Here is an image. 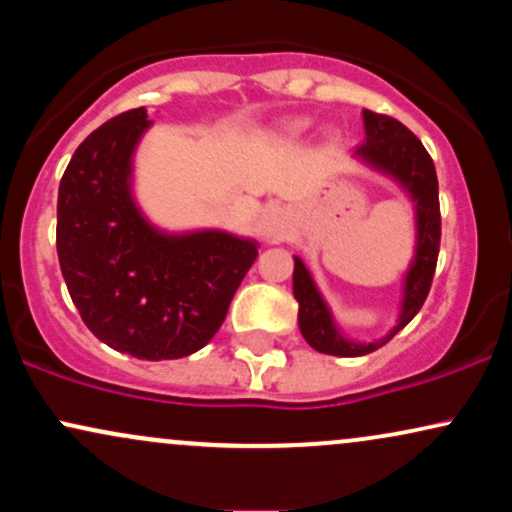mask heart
Wrapping results in <instances>:
<instances>
[{"mask_svg": "<svg viewBox=\"0 0 512 512\" xmlns=\"http://www.w3.org/2000/svg\"><path fill=\"white\" fill-rule=\"evenodd\" d=\"M291 129H301V125H293V127H291Z\"/></svg>", "mask_w": 512, "mask_h": 512, "instance_id": "1", "label": "heart"}]
</instances>
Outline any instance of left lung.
<instances>
[{
	"label": "left lung",
	"mask_w": 512,
	"mask_h": 512,
	"mask_svg": "<svg viewBox=\"0 0 512 512\" xmlns=\"http://www.w3.org/2000/svg\"><path fill=\"white\" fill-rule=\"evenodd\" d=\"M363 122H366V142L356 149V156L375 166L383 173L392 175L409 190L411 199L416 202V228H419V240H416V255L407 272V284H404V303L399 325L387 334L385 339L373 344H356L344 339L334 327L330 310L317 293L313 279H310L305 264L296 257L293 267V296L298 301V325L305 342L313 346L320 354L330 356H366L370 351L390 342L402 327L421 310L428 291H431L433 274H436L438 250H440V202H438V178L433 158L428 156L424 144L419 142L414 132H409L395 117L363 110Z\"/></svg>",
	"instance_id": "obj_1"
}]
</instances>
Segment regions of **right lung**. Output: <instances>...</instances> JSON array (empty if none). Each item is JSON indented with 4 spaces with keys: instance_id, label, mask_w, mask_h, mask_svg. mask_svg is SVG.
Instances as JSON below:
<instances>
[{
    "instance_id": "right-lung-1",
    "label": "right lung",
    "mask_w": 512,
    "mask_h": 512,
    "mask_svg": "<svg viewBox=\"0 0 512 512\" xmlns=\"http://www.w3.org/2000/svg\"><path fill=\"white\" fill-rule=\"evenodd\" d=\"M151 120L115 115L74 151L57 195V257L84 325L144 361L190 356L223 325L257 257L221 231L163 236L129 195V161Z\"/></svg>"
}]
</instances>
